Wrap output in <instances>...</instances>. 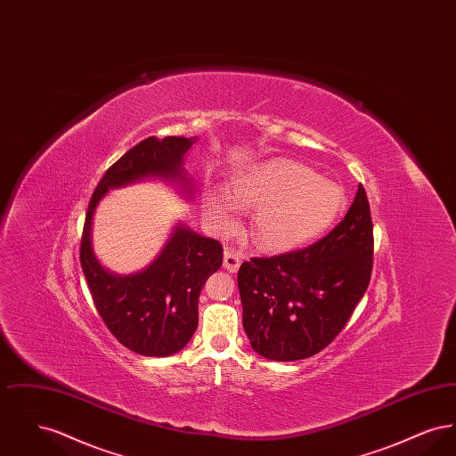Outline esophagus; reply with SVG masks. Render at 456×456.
<instances>
[{"instance_id": "obj_1", "label": "esophagus", "mask_w": 456, "mask_h": 456, "mask_svg": "<svg viewBox=\"0 0 456 456\" xmlns=\"http://www.w3.org/2000/svg\"><path fill=\"white\" fill-rule=\"evenodd\" d=\"M240 260H242V255L238 253V251H234V249H231V248H227L225 251H224V266L229 270V272H238L239 266H240Z\"/></svg>"}]
</instances>
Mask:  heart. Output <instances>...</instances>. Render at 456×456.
<instances>
[{
    "label": "heart",
    "mask_w": 456,
    "mask_h": 456,
    "mask_svg": "<svg viewBox=\"0 0 456 456\" xmlns=\"http://www.w3.org/2000/svg\"><path fill=\"white\" fill-rule=\"evenodd\" d=\"M344 190L304 164L275 159L236 174L229 193L210 190L205 212L218 234L236 227L240 208H256L249 234L265 249H290L318 238L344 207Z\"/></svg>",
    "instance_id": "b5f03b06"
}]
</instances>
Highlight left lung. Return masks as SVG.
Returning <instances> with one entry per match:
<instances>
[{
    "mask_svg": "<svg viewBox=\"0 0 456 456\" xmlns=\"http://www.w3.org/2000/svg\"><path fill=\"white\" fill-rule=\"evenodd\" d=\"M372 220L359 184L347 216L314 244L244 261L238 285L253 350L272 361L322 352L347 325L372 272Z\"/></svg>",
    "mask_w": 456,
    "mask_h": 456,
    "instance_id": "1",
    "label": "left lung"
}]
</instances>
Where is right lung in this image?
I'll use <instances>...</instances> for the list:
<instances>
[{"label": "right lung", "mask_w": 456, "mask_h": 456, "mask_svg": "<svg viewBox=\"0 0 456 456\" xmlns=\"http://www.w3.org/2000/svg\"><path fill=\"white\" fill-rule=\"evenodd\" d=\"M193 145L184 136H151L116 160L88 203L80 263L99 316L119 344L140 355L166 357L184 347L198 326V299L207 279L222 266V244L177 225L162 253L134 275H112L92 251V216L109 188L142 177L183 179V157Z\"/></svg>", "instance_id": "right-lung-1"}]
</instances>
